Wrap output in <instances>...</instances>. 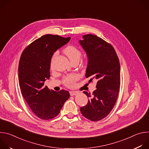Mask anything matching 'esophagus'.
Masks as SVG:
<instances>
[{
	"instance_id": "34e87169",
	"label": "esophagus",
	"mask_w": 149,
	"mask_h": 149,
	"mask_svg": "<svg viewBox=\"0 0 149 149\" xmlns=\"http://www.w3.org/2000/svg\"><path fill=\"white\" fill-rule=\"evenodd\" d=\"M70 95L71 96H73V95H75L77 94V93L76 91H70Z\"/></svg>"
}]
</instances>
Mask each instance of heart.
<instances>
[{
    "instance_id": "b5f03b06",
    "label": "heart",
    "mask_w": 149,
    "mask_h": 149,
    "mask_svg": "<svg viewBox=\"0 0 149 149\" xmlns=\"http://www.w3.org/2000/svg\"><path fill=\"white\" fill-rule=\"evenodd\" d=\"M63 52L67 55L68 59L72 63L78 62L79 61L82 52L79 49L74 45H68L64 49ZM56 54H55L53 56V58L55 56ZM79 75L77 74H72L68 75H67L63 77V83L68 87H72L75 82L79 79Z\"/></svg>"
}]
</instances>
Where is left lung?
Here are the masks:
<instances>
[{"mask_svg": "<svg viewBox=\"0 0 149 149\" xmlns=\"http://www.w3.org/2000/svg\"><path fill=\"white\" fill-rule=\"evenodd\" d=\"M79 43L88 57L86 76L88 83L97 80L93 94L84 91L90 100L80 111L86 118L98 121L107 117L117 101L120 84V65L114 47L101 38L91 35L83 36Z\"/></svg>", "mask_w": 149, "mask_h": 149, "instance_id": "left-lung-1", "label": "left lung"}]
</instances>
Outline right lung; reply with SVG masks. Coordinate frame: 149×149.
<instances>
[{"label":"right lung","instance_id":"add662e5","mask_svg":"<svg viewBox=\"0 0 149 149\" xmlns=\"http://www.w3.org/2000/svg\"><path fill=\"white\" fill-rule=\"evenodd\" d=\"M71 38L45 35L23 51L19 63V84L21 93L33 113L42 120L57 116L69 98L68 91L50 90L44 82L50 77L51 58Z\"/></svg>","mask_w":149,"mask_h":149}]
</instances>
